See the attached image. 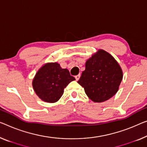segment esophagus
<instances>
[{
	"instance_id": "obj_1",
	"label": "esophagus",
	"mask_w": 147,
	"mask_h": 147,
	"mask_svg": "<svg viewBox=\"0 0 147 147\" xmlns=\"http://www.w3.org/2000/svg\"><path fill=\"white\" fill-rule=\"evenodd\" d=\"M80 74H78V75H77V76H75L76 80V81H78V80H79V78H80Z\"/></svg>"
}]
</instances>
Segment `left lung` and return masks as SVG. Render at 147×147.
I'll use <instances>...</instances> for the list:
<instances>
[{
  "mask_svg": "<svg viewBox=\"0 0 147 147\" xmlns=\"http://www.w3.org/2000/svg\"><path fill=\"white\" fill-rule=\"evenodd\" d=\"M122 79L123 71L117 61L109 53L98 49L86 61L78 83L90 99L100 103L117 93Z\"/></svg>",
  "mask_w": 147,
  "mask_h": 147,
  "instance_id": "8db88e82",
  "label": "left lung"
}]
</instances>
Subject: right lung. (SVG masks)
<instances>
[{
    "label": "right lung",
    "mask_w": 147,
    "mask_h": 147,
    "mask_svg": "<svg viewBox=\"0 0 147 147\" xmlns=\"http://www.w3.org/2000/svg\"><path fill=\"white\" fill-rule=\"evenodd\" d=\"M74 80L69 70L62 69L58 63H47L36 73L32 80V86L41 100L55 103L63 96L65 88Z\"/></svg>",
    "instance_id": "add662e5"
}]
</instances>
